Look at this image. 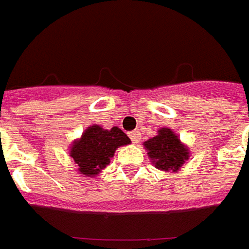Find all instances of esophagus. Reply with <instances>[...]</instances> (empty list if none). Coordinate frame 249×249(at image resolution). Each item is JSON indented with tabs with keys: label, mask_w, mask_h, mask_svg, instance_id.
I'll return each mask as SVG.
<instances>
[{
	"label": "esophagus",
	"mask_w": 249,
	"mask_h": 249,
	"mask_svg": "<svg viewBox=\"0 0 249 249\" xmlns=\"http://www.w3.org/2000/svg\"><path fill=\"white\" fill-rule=\"evenodd\" d=\"M130 135V138L133 141L134 144L139 143V141H141V133H139L138 130H135V131H131V133L128 134Z\"/></svg>",
	"instance_id": "34e87169"
}]
</instances>
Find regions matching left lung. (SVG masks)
I'll return each mask as SVG.
<instances>
[{
	"mask_svg": "<svg viewBox=\"0 0 249 249\" xmlns=\"http://www.w3.org/2000/svg\"><path fill=\"white\" fill-rule=\"evenodd\" d=\"M143 147L151 163L165 173L178 172L190 157L189 147L169 127L160 128L156 137L144 141Z\"/></svg>",
	"mask_w": 249,
	"mask_h": 249,
	"instance_id": "8db88e82",
	"label": "left lung"
}]
</instances>
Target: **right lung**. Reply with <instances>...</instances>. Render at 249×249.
Wrapping results in <instances>:
<instances>
[{"label":"right lung","instance_id":"1","mask_svg":"<svg viewBox=\"0 0 249 249\" xmlns=\"http://www.w3.org/2000/svg\"><path fill=\"white\" fill-rule=\"evenodd\" d=\"M131 143L119 127L103 128L92 124L83 131L80 138L70 146V157L77 165V170L84 177H96L110 163L118 147Z\"/></svg>","mask_w":249,"mask_h":249}]
</instances>
